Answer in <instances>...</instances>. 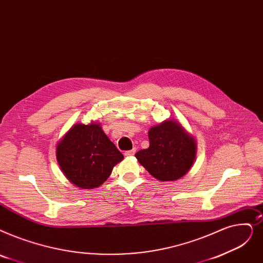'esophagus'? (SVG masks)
Segmentation results:
<instances>
[{"label":"esophagus","instance_id":"esophagus-1","mask_svg":"<svg viewBox=\"0 0 263 263\" xmlns=\"http://www.w3.org/2000/svg\"><path fill=\"white\" fill-rule=\"evenodd\" d=\"M135 154V148H133V149H131V151H127L124 153V156H127V157H131V156H133Z\"/></svg>","mask_w":263,"mask_h":263}]
</instances>
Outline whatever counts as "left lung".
Instances as JSON below:
<instances>
[{
    "instance_id": "8db88e82",
    "label": "left lung",
    "mask_w": 263,
    "mask_h": 263,
    "mask_svg": "<svg viewBox=\"0 0 263 263\" xmlns=\"http://www.w3.org/2000/svg\"><path fill=\"white\" fill-rule=\"evenodd\" d=\"M149 147L135 154L139 162L159 180L184 176L196 157V142L181 125L165 120L148 132Z\"/></svg>"
}]
</instances>
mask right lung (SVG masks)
Returning <instances> with one entry per match:
<instances>
[{"label":"right lung","instance_id":"obj_1","mask_svg":"<svg viewBox=\"0 0 263 263\" xmlns=\"http://www.w3.org/2000/svg\"><path fill=\"white\" fill-rule=\"evenodd\" d=\"M122 159L98 123L75 124L57 146V160L64 175L83 189L101 186Z\"/></svg>","mask_w":263,"mask_h":263}]
</instances>
